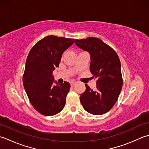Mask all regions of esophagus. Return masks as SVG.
Listing matches in <instances>:
<instances>
[{"label":"esophagus","instance_id":"34e87169","mask_svg":"<svg viewBox=\"0 0 149 149\" xmlns=\"http://www.w3.org/2000/svg\"><path fill=\"white\" fill-rule=\"evenodd\" d=\"M76 81H70V85H71V86H74V85L76 84Z\"/></svg>","mask_w":149,"mask_h":149}]
</instances>
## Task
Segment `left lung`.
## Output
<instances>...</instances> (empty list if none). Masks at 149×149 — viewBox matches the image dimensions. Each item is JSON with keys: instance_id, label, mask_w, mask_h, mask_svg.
I'll list each match as a JSON object with an SVG mask.
<instances>
[{"instance_id": "1", "label": "left lung", "mask_w": 149, "mask_h": 149, "mask_svg": "<svg viewBox=\"0 0 149 149\" xmlns=\"http://www.w3.org/2000/svg\"><path fill=\"white\" fill-rule=\"evenodd\" d=\"M75 44L89 53L90 71L96 78V89L86 84V89L80 95L84 109L94 115L107 113L117 102L123 85L121 63L113 48L100 38L89 37L76 40Z\"/></svg>"}]
</instances>
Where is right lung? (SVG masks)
<instances>
[{
	"mask_svg": "<svg viewBox=\"0 0 149 149\" xmlns=\"http://www.w3.org/2000/svg\"><path fill=\"white\" fill-rule=\"evenodd\" d=\"M74 39L47 36L38 41L27 57L23 76L24 89L33 107L44 116H53L63 109L70 89L68 81L58 84L53 71L62 54Z\"/></svg>",
	"mask_w": 149,
	"mask_h": 149,
	"instance_id": "right-lung-1",
	"label": "right lung"
}]
</instances>
